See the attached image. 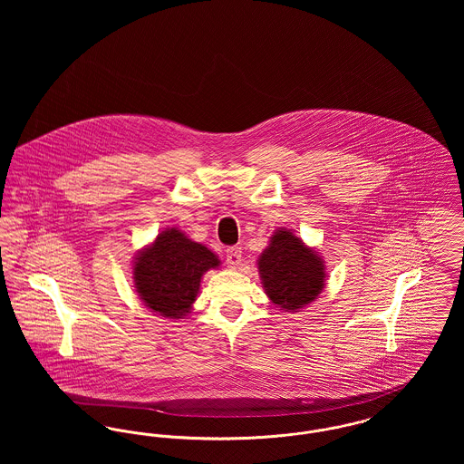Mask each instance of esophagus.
<instances>
[{
	"label": "esophagus",
	"mask_w": 464,
	"mask_h": 464,
	"mask_svg": "<svg viewBox=\"0 0 464 464\" xmlns=\"http://www.w3.org/2000/svg\"><path fill=\"white\" fill-rule=\"evenodd\" d=\"M226 261L231 267L240 265L242 263V246H229L226 250Z\"/></svg>",
	"instance_id": "obj_1"
}]
</instances>
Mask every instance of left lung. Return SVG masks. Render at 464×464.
<instances>
[{
  "instance_id": "left-lung-1",
  "label": "left lung",
  "mask_w": 464,
  "mask_h": 464,
  "mask_svg": "<svg viewBox=\"0 0 464 464\" xmlns=\"http://www.w3.org/2000/svg\"><path fill=\"white\" fill-rule=\"evenodd\" d=\"M267 297L284 311L304 308L325 287V266L290 229H278L259 257Z\"/></svg>"
}]
</instances>
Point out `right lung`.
<instances>
[{"label":"right lung","mask_w":464,"mask_h":464,"mask_svg":"<svg viewBox=\"0 0 464 464\" xmlns=\"http://www.w3.org/2000/svg\"><path fill=\"white\" fill-rule=\"evenodd\" d=\"M219 265L205 245L170 227L135 257L133 282L148 308L165 318H182L197 301L203 273Z\"/></svg>","instance_id":"add662e5"}]
</instances>
